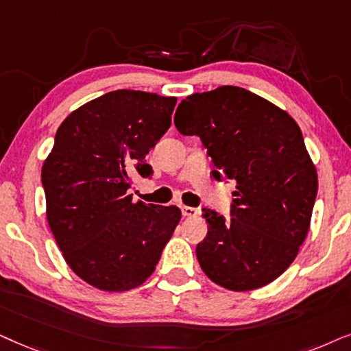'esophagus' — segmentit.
Wrapping results in <instances>:
<instances>
[{"label": "esophagus", "mask_w": 351, "mask_h": 351, "mask_svg": "<svg viewBox=\"0 0 351 351\" xmlns=\"http://www.w3.org/2000/svg\"><path fill=\"white\" fill-rule=\"evenodd\" d=\"M181 212H183L184 217H195V215L199 213V210L194 207H188V205H183V207H181Z\"/></svg>", "instance_id": "obj_1"}]
</instances>
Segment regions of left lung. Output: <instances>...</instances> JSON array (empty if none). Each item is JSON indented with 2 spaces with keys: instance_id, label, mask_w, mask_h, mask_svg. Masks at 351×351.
<instances>
[{
  "instance_id": "1",
  "label": "left lung",
  "mask_w": 351,
  "mask_h": 351,
  "mask_svg": "<svg viewBox=\"0 0 351 351\" xmlns=\"http://www.w3.org/2000/svg\"><path fill=\"white\" fill-rule=\"evenodd\" d=\"M181 134L199 136L217 180L236 181L231 218L205 208L195 254L208 279L228 291H255L286 271L310 230L317 173L297 121L265 97L218 86L181 101Z\"/></svg>"
}]
</instances>
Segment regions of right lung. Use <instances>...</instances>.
Wrapping results in <instances>:
<instances>
[{
    "label": "right lung",
    "instance_id": "right-lung-1",
    "mask_svg": "<svg viewBox=\"0 0 351 351\" xmlns=\"http://www.w3.org/2000/svg\"><path fill=\"white\" fill-rule=\"evenodd\" d=\"M176 97L117 90L65 119L41 168L46 218L65 263L90 286L125 292L146 281L178 226L176 205L133 202V176L171 125Z\"/></svg>",
    "mask_w": 351,
    "mask_h": 351
}]
</instances>
